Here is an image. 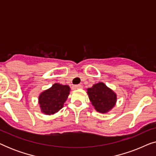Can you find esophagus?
I'll use <instances>...</instances> for the list:
<instances>
[{"instance_id":"esophagus-1","label":"esophagus","mask_w":156,"mask_h":156,"mask_svg":"<svg viewBox=\"0 0 156 156\" xmlns=\"http://www.w3.org/2000/svg\"><path fill=\"white\" fill-rule=\"evenodd\" d=\"M74 87L75 89H82L83 86L82 84H77V85H75V86H74Z\"/></svg>"}]
</instances>
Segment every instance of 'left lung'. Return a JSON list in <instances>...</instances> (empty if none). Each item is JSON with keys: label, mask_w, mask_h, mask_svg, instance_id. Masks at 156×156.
<instances>
[{"label": "left lung", "mask_w": 156, "mask_h": 156, "mask_svg": "<svg viewBox=\"0 0 156 156\" xmlns=\"http://www.w3.org/2000/svg\"><path fill=\"white\" fill-rule=\"evenodd\" d=\"M87 94L96 111L101 114L110 112L116 104V94L103 82L87 89Z\"/></svg>", "instance_id": "1"}]
</instances>
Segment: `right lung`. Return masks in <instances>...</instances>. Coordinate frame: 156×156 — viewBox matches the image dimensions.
<instances>
[{"instance_id":"obj_1","label":"right lung","mask_w":156,"mask_h":156,"mask_svg":"<svg viewBox=\"0 0 156 156\" xmlns=\"http://www.w3.org/2000/svg\"><path fill=\"white\" fill-rule=\"evenodd\" d=\"M70 92L68 85L55 83L50 88L40 93L38 97L41 112L45 115H52L58 112L64 106Z\"/></svg>"}]
</instances>
